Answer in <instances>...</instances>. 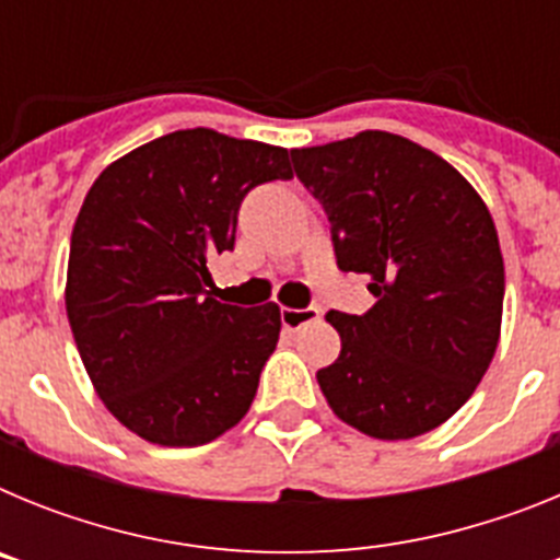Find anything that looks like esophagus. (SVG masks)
<instances>
[{
	"label": "esophagus",
	"instance_id": "obj_1",
	"mask_svg": "<svg viewBox=\"0 0 560 560\" xmlns=\"http://www.w3.org/2000/svg\"><path fill=\"white\" fill-rule=\"evenodd\" d=\"M319 316H323V311L316 308V305H308V308H283L280 311V323H283L285 330H296L319 319Z\"/></svg>",
	"mask_w": 560,
	"mask_h": 560
}]
</instances>
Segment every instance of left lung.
Instances as JSON below:
<instances>
[{
  "mask_svg": "<svg viewBox=\"0 0 560 560\" xmlns=\"http://www.w3.org/2000/svg\"><path fill=\"white\" fill-rule=\"evenodd\" d=\"M330 221L336 266L364 275L368 314L328 311L339 359L316 373L330 409L378 440L446 423L471 398L502 328L497 226L468 182L387 131L291 151Z\"/></svg>",
  "mask_w": 560,
  "mask_h": 560,
  "instance_id": "obj_1",
  "label": "left lung"
}]
</instances>
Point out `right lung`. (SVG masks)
Wrapping results in <instances>:
<instances>
[{"label":"right lung","instance_id":"1","mask_svg":"<svg viewBox=\"0 0 560 560\" xmlns=\"http://www.w3.org/2000/svg\"><path fill=\"white\" fill-rule=\"evenodd\" d=\"M291 176L285 148L187 128L112 162L86 192L69 328L108 412L148 443L201 446L249 412L280 308L212 300L207 260L235 246L246 192Z\"/></svg>","mask_w":560,"mask_h":560}]
</instances>
